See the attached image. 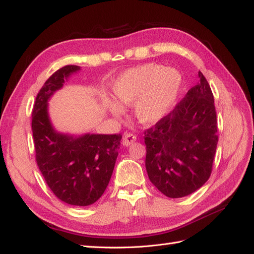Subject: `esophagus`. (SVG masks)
I'll return each instance as SVG.
<instances>
[{"instance_id": "1", "label": "esophagus", "mask_w": 254, "mask_h": 254, "mask_svg": "<svg viewBox=\"0 0 254 254\" xmlns=\"http://www.w3.org/2000/svg\"><path fill=\"white\" fill-rule=\"evenodd\" d=\"M135 141H136V136L133 133H126L124 137H123L122 143L123 145L126 146V147H128V146L133 144Z\"/></svg>"}]
</instances>
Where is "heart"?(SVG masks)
Masks as SVG:
<instances>
[{
    "mask_svg": "<svg viewBox=\"0 0 254 254\" xmlns=\"http://www.w3.org/2000/svg\"><path fill=\"white\" fill-rule=\"evenodd\" d=\"M182 74L172 66L147 64L129 68L112 81L114 99L104 104L113 117H121L123 106H132L136 119L144 125L163 120L175 105L182 87Z\"/></svg>",
    "mask_w": 254,
    "mask_h": 254,
    "instance_id": "1",
    "label": "heart"
}]
</instances>
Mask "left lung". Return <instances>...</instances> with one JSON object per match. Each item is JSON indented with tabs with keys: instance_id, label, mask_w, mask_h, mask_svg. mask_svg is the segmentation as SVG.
<instances>
[{
	"instance_id": "8db88e82",
	"label": "left lung",
	"mask_w": 254,
	"mask_h": 254,
	"mask_svg": "<svg viewBox=\"0 0 254 254\" xmlns=\"http://www.w3.org/2000/svg\"><path fill=\"white\" fill-rule=\"evenodd\" d=\"M175 109L145 131V166L161 193L181 198L210 178L216 152L217 120L209 82L201 72Z\"/></svg>"
}]
</instances>
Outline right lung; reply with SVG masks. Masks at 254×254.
<instances>
[{"label":"right lung","mask_w":254,"mask_h":254,"mask_svg":"<svg viewBox=\"0 0 254 254\" xmlns=\"http://www.w3.org/2000/svg\"><path fill=\"white\" fill-rule=\"evenodd\" d=\"M80 70L78 65H65L45 81L36 97L32 128L37 164L53 193L67 204L87 206L96 202L108 187L122 135H77L54 127L49 101Z\"/></svg>","instance_id":"1"}]
</instances>
